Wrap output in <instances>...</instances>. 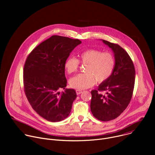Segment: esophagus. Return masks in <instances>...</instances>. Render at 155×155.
<instances>
[{
  "label": "esophagus",
  "instance_id": "34e87169",
  "mask_svg": "<svg viewBox=\"0 0 155 155\" xmlns=\"http://www.w3.org/2000/svg\"><path fill=\"white\" fill-rule=\"evenodd\" d=\"M82 93V91L81 90H76V93L77 94H81Z\"/></svg>",
  "mask_w": 155,
  "mask_h": 155
}]
</instances>
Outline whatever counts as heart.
<instances>
[{"label":"heart","instance_id":"obj_1","mask_svg":"<svg viewBox=\"0 0 155 155\" xmlns=\"http://www.w3.org/2000/svg\"><path fill=\"white\" fill-rule=\"evenodd\" d=\"M80 62L87 65L86 73L78 74L69 80L70 86L77 90H84L95 84L96 81L102 83L112 75L115 68V58L108 52L102 53L97 50H88L78 54V59L70 57L65 61L64 68L68 74L76 72Z\"/></svg>","mask_w":155,"mask_h":155}]
</instances>
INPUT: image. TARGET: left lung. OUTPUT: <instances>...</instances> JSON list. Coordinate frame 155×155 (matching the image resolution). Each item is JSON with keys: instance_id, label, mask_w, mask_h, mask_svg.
Segmentation results:
<instances>
[{"instance_id": "obj_1", "label": "left lung", "mask_w": 155, "mask_h": 155, "mask_svg": "<svg viewBox=\"0 0 155 155\" xmlns=\"http://www.w3.org/2000/svg\"><path fill=\"white\" fill-rule=\"evenodd\" d=\"M102 41L114 53L115 64L112 75L101 83L97 90L91 93V110L93 116L102 121H108L120 116L129 105L135 83V68L127 53L119 45L105 40ZM101 91H106L105 95Z\"/></svg>"}]
</instances>
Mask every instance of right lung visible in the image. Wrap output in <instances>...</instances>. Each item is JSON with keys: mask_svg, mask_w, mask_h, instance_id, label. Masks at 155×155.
<instances>
[{"mask_svg": "<svg viewBox=\"0 0 155 155\" xmlns=\"http://www.w3.org/2000/svg\"><path fill=\"white\" fill-rule=\"evenodd\" d=\"M78 39L53 35L41 42L29 54L23 70L26 97L32 108L51 122L67 118L77 97L74 89L65 88L64 64L72 51L80 44Z\"/></svg>", "mask_w": 155, "mask_h": 155, "instance_id": "right-lung-1", "label": "right lung"}]
</instances>
